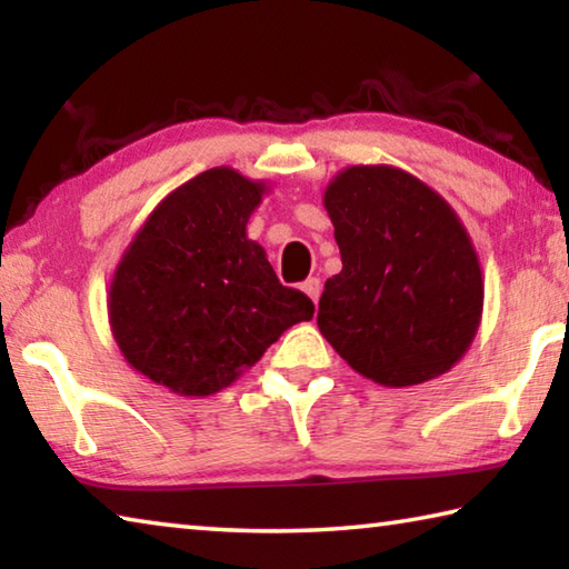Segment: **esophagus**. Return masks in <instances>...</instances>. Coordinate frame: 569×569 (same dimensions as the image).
<instances>
[{"label":"esophagus","mask_w":569,"mask_h":569,"mask_svg":"<svg viewBox=\"0 0 569 569\" xmlns=\"http://www.w3.org/2000/svg\"><path fill=\"white\" fill-rule=\"evenodd\" d=\"M301 291L311 298L313 303H319V298H321V281L319 278H306V281L301 283Z\"/></svg>","instance_id":"esophagus-1"}]
</instances>
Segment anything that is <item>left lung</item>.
I'll return each instance as SVG.
<instances>
[{
    "mask_svg": "<svg viewBox=\"0 0 569 569\" xmlns=\"http://www.w3.org/2000/svg\"><path fill=\"white\" fill-rule=\"evenodd\" d=\"M323 206L343 263L319 301L323 339L381 387L447 373L485 308L477 250L455 208L393 166L343 168Z\"/></svg>",
    "mask_w": 569,
    "mask_h": 569,
    "instance_id": "obj_1",
    "label": "left lung"
}]
</instances>
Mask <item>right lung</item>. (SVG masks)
Here are the masks:
<instances>
[{"mask_svg":"<svg viewBox=\"0 0 569 569\" xmlns=\"http://www.w3.org/2000/svg\"><path fill=\"white\" fill-rule=\"evenodd\" d=\"M268 186L210 168L160 200L114 268L108 316L134 371L180 397H210L250 369L311 298L278 283L246 226Z\"/></svg>","mask_w":569,"mask_h":569,"instance_id":"obj_1","label":"right lung"}]
</instances>
